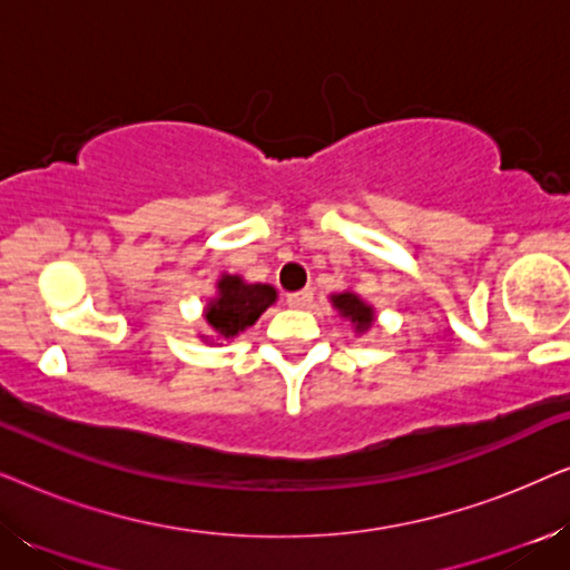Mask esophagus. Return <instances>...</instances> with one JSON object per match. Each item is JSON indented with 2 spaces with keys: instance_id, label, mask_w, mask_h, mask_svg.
Segmentation results:
<instances>
[{
  "instance_id": "esophagus-1",
  "label": "esophagus",
  "mask_w": 570,
  "mask_h": 570,
  "mask_svg": "<svg viewBox=\"0 0 570 570\" xmlns=\"http://www.w3.org/2000/svg\"><path fill=\"white\" fill-rule=\"evenodd\" d=\"M287 306L291 308H308L311 301H314V291L306 287V291H298V293H287Z\"/></svg>"
}]
</instances>
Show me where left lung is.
Returning a JSON list of instances; mask_svg holds the SVG:
<instances>
[{
  "label": "left lung",
  "mask_w": 570,
  "mask_h": 570,
  "mask_svg": "<svg viewBox=\"0 0 570 570\" xmlns=\"http://www.w3.org/2000/svg\"><path fill=\"white\" fill-rule=\"evenodd\" d=\"M330 303H332V308L337 311L342 318H345V322H350L355 334H365L373 326V322H376V311H373L371 303L363 301L361 295H357L355 291H350V287L347 291L332 293Z\"/></svg>",
  "instance_id": "8db88e82"
}]
</instances>
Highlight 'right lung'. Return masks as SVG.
Masks as SVG:
<instances>
[{
	"instance_id": "right-lung-1",
	"label": "right lung",
	"mask_w": 570,
	"mask_h": 570,
	"mask_svg": "<svg viewBox=\"0 0 570 570\" xmlns=\"http://www.w3.org/2000/svg\"><path fill=\"white\" fill-rule=\"evenodd\" d=\"M272 303H277V291L267 283H246L240 275L223 272L215 283V295L202 308L207 332L199 334L202 342L217 345V342L236 340L240 332L259 322V316Z\"/></svg>"
}]
</instances>
